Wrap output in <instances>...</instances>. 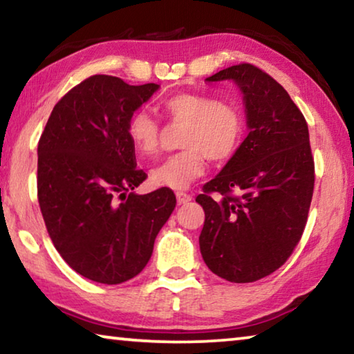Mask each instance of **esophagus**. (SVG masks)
<instances>
[{
	"instance_id": "34e87169",
	"label": "esophagus",
	"mask_w": 354,
	"mask_h": 354,
	"mask_svg": "<svg viewBox=\"0 0 354 354\" xmlns=\"http://www.w3.org/2000/svg\"><path fill=\"white\" fill-rule=\"evenodd\" d=\"M176 200H178V205H185V203L192 201V195L184 194V192H176Z\"/></svg>"
}]
</instances>
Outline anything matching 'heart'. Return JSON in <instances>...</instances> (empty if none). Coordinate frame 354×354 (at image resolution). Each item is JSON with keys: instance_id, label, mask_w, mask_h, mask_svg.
<instances>
[{"instance_id": "heart-1", "label": "heart", "mask_w": 354, "mask_h": 354, "mask_svg": "<svg viewBox=\"0 0 354 354\" xmlns=\"http://www.w3.org/2000/svg\"><path fill=\"white\" fill-rule=\"evenodd\" d=\"M171 122L185 124L181 145L184 151L170 156L151 171L158 187L183 190L203 176L207 158L226 162L237 153L245 134V118L236 106L203 93L181 92L162 103ZM127 133L140 156H153L159 148V123L147 111H137L128 120Z\"/></svg>"}]
</instances>
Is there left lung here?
Returning <instances> with one entry per match:
<instances>
[{
	"label": "left lung",
	"mask_w": 354,
	"mask_h": 354,
	"mask_svg": "<svg viewBox=\"0 0 354 354\" xmlns=\"http://www.w3.org/2000/svg\"><path fill=\"white\" fill-rule=\"evenodd\" d=\"M234 81L250 133L196 201L205 209L200 250L209 270L231 283L273 273L303 236L314 192L308 123L284 87L251 64L206 77Z\"/></svg>",
	"instance_id": "obj_1"
}]
</instances>
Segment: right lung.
<instances>
[{"label": "right lung", "mask_w": 354, "mask_h": 354, "mask_svg": "<svg viewBox=\"0 0 354 354\" xmlns=\"http://www.w3.org/2000/svg\"><path fill=\"white\" fill-rule=\"evenodd\" d=\"M158 88L91 76L59 100L40 136L37 196L46 231L62 259L95 283L137 277L176 206L167 187L133 192L147 173L136 169L128 120Z\"/></svg>", "instance_id": "right-lung-1"}]
</instances>
